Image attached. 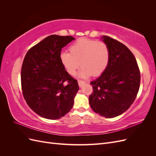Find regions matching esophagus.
Wrapping results in <instances>:
<instances>
[{"label":"esophagus","instance_id":"1","mask_svg":"<svg viewBox=\"0 0 156 156\" xmlns=\"http://www.w3.org/2000/svg\"><path fill=\"white\" fill-rule=\"evenodd\" d=\"M78 84L80 87H82L83 86V84H85V82L83 81V80H78Z\"/></svg>","mask_w":156,"mask_h":156}]
</instances>
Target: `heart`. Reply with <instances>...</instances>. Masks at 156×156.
I'll return each instance as SVG.
<instances>
[{
    "label": "heart",
    "mask_w": 156,
    "mask_h": 156,
    "mask_svg": "<svg viewBox=\"0 0 156 156\" xmlns=\"http://www.w3.org/2000/svg\"><path fill=\"white\" fill-rule=\"evenodd\" d=\"M68 52L60 55V62L66 72L73 75L81 64L82 77L100 76L107 69L110 58L107 45L103 41L81 37L70 45Z\"/></svg>",
    "instance_id": "heart-1"
}]
</instances>
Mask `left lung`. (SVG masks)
Returning <instances> with one entry per match:
<instances>
[{
  "label": "left lung",
  "mask_w": 156,
  "mask_h": 156,
  "mask_svg": "<svg viewBox=\"0 0 156 156\" xmlns=\"http://www.w3.org/2000/svg\"><path fill=\"white\" fill-rule=\"evenodd\" d=\"M110 58L105 71L90 82L93 92L89 96L92 109L107 119L127 111L137 95L140 81L136 58L127 47L112 37L103 36Z\"/></svg>",
  "instance_id": "1"
}]
</instances>
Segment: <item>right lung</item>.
Wrapping results in <instances>:
<instances>
[{
    "instance_id": "obj_1",
    "label": "right lung",
    "mask_w": 156,
    "mask_h": 156,
    "mask_svg": "<svg viewBox=\"0 0 156 156\" xmlns=\"http://www.w3.org/2000/svg\"><path fill=\"white\" fill-rule=\"evenodd\" d=\"M74 40L70 36H49L32 47L23 60V97L31 109L45 119H59L73 107L78 83L65 70L60 55Z\"/></svg>"
}]
</instances>
